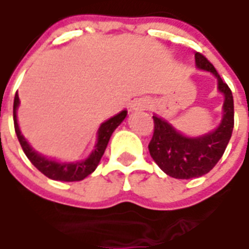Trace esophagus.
I'll use <instances>...</instances> for the list:
<instances>
[{
    "label": "esophagus",
    "instance_id": "esophagus-1",
    "mask_svg": "<svg viewBox=\"0 0 249 249\" xmlns=\"http://www.w3.org/2000/svg\"><path fill=\"white\" fill-rule=\"evenodd\" d=\"M149 107H151V103L145 98H139V100H135L134 103L131 104L132 110H146Z\"/></svg>",
    "mask_w": 249,
    "mask_h": 249
}]
</instances>
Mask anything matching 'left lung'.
I'll use <instances>...</instances> for the list:
<instances>
[{"label":"left lung","instance_id":"1","mask_svg":"<svg viewBox=\"0 0 249 249\" xmlns=\"http://www.w3.org/2000/svg\"><path fill=\"white\" fill-rule=\"evenodd\" d=\"M195 61L197 69L209 71L217 78L218 90L225 97L223 117L214 131L197 138H188L165 119L153 115L155 132L148 145L149 153L163 173L177 179L198 178L209 173L225 153L234 128V98L231 89L201 53L195 54Z\"/></svg>","mask_w":249,"mask_h":249}]
</instances>
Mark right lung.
<instances>
[{
	"label": "right lung",
	"mask_w": 249,
	"mask_h": 249,
	"mask_svg": "<svg viewBox=\"0 0 249 249\" xmlns=\"http://www.w3.org/2000/svg\"><path fill=\"white\" fill-rule=\"evenodd\" d=\"M18 107L19 96L18 93H15L14 107H13L14 127L15 134L18 136V140L20 142V145H22L23 152L26 153L31 163L38 171H41L42 174L48 177V178L53 179V180H61V182H79V180H83L86 177H88L96 170V167L100 163V160L103 157L104 152L107 149L111 134L123 122V119L126 118L127 115V110H122L114 117H111L110 119L105 121L100 126L97 131V142H96V145H94L92 153L88 156V159L83 160V161H75V162H58V161H54V160L46 159L42 155L34 151L32 146L27 142L18 126V119H17Z\"/></svg>",
	"instance_id": "right-lung-1"
}]
</instances>
